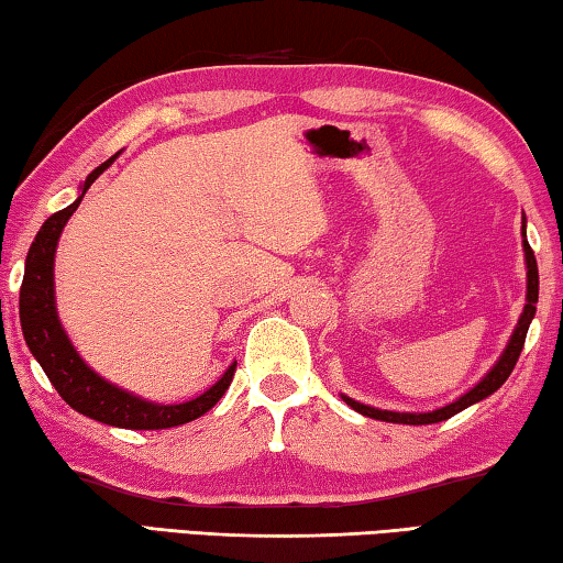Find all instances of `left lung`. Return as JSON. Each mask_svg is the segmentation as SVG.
<instances>
[{
	"instance_id": "obj_1",
	"label": "left lung",
	"mask_w": 563,
	"mask_h": 563,
	"mask_svg": "<svg viewBox=\"0 0 563 563\" xmlns=\"http://www.w3.org/2000/svg\"><path fill=\"white\" fill-rule=\"evenodd\" d=\"M521 236H523V262H527V303H523V311L516 327L511 331L509 342H506V349L501 356L496 358V364L482 376V382H476L472 389L464 391L459 399H454L446 407L431 409V411H389V409H376L368 407V404H362L352 399V396L342 394V399L352 407L354 411L364 413L368 419L376 421H389V423H411V427H419V423H437V421H446L454 417V413L464 411L472 407V404L486 399L492 396L496 389H501V384L509 379V374L514 372L516 362H519V354L523 349V342H527V331L533 314H537V301H539V266H537V256H533L531 246L527 242V217H521Z\"/></svg>"
}]
</instances>
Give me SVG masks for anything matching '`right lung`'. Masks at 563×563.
<instances>
[{
	"label": "right lung",
	"mask_w": 563,
	"mask_h": 563,
	"mask_svg": "<svg viewBox=\"0 0 563 563\" xmlns=\"http://www.w3.org/2000/svg\"><path fill=\"white\" fill-rule=\"evenodd\" d=\"M114 159L117 154L104 164H99L79 187L77 199H74L67 209L52 214L44 221L40 232H36L30 246V254H26L24 282L20 289L22 334L32 356L40 362L54 389L59 391L62 399L67 401L74 411L119 429H172L179 427V423L199 419L201 413H207L214 407L234 379L236 362L229 364V368L219 376L217 384H211L205 394H199L189 401L156 404L150 399H142V396L107 382L104 376H99L95 368L79 356V352L71 344V339L67 336V331L62 327L57 297H54V256H57L59 236L64 232V227H67L69 217L77 211L79 201L85 199L87 189L95 184L101 172L112 167Z\"/></svg>",
	"instance_id": "1"
}]
</instances>
